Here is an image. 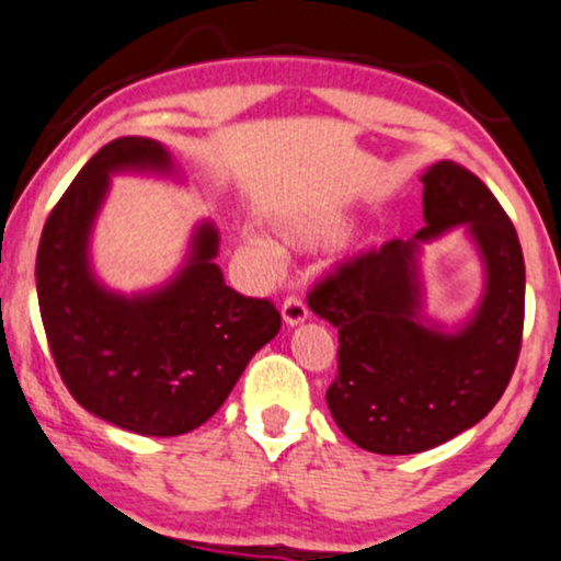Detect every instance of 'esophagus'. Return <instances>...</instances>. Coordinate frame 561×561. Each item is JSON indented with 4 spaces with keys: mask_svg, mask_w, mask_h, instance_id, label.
I'll return each mask as SVG.
<instances>
[{
    "mask_svg": "<svg viewBox=\"0 0 561 561\" xmlns=\"http://www.w3.org/2000/svg\"><path fill=\"white\" fill-rule=\"evenodd\" d=\"M282 318H285L287 325H300L308 321V308L297 295H289L285 305H282Z\"/></svg>",
    "mask_w": 561,
    "mask_h": 561,
    "instance_id": "obj_1",
    "label": "esophagus"
}]
</instances>
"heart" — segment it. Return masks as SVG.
Segmentation results:
<instances>
[{
	"label": "heart",
	"instance_id": "1",
	"mask_svg": "<svg viewBox=\"0 0 561 561\" xmlns=\"http://www.w3.org/2000/svg\"><path fill=\"white\" fill-rule=\"evenodd\" d=\"M352 222L344 215H313V217H293L282 225V236L289 245L297 248H316L339 243Z\"/></svg>",
	"mask_w": 561,
	"mask_h": 561
}]
</instances>
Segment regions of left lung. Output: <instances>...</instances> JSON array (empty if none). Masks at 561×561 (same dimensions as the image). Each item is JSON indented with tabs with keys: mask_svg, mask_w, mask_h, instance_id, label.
<instances>
[{
	"mask_svg": "<svg viewBox=\"0 0 561 561\" xmlns=\"http://www.w3.org/2000/svg\"><path fill=\"white\" fill-rule=\"evenodd\" d=\"M424 228L346 261L308 295L339 331V375L325 391L333 422L363 450L411 456L484 420L513 378L526 313L517 232L477 175L439 160L422 175ZM463 227L485 293L448 330L423 316L421 245Z\"/></svg>",
	"mask_w": 561,
	"mask_h": 561,
	"instance_id": "8db88e82",
	"label": "left lung"
}]
</instances>
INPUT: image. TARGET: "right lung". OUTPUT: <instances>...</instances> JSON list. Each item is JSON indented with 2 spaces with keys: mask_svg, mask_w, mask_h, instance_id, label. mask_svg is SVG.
Masks as SVG:
<instances>
[{
  "mask_svg": "<svg viewBox=\"0 0 561 561\" xmlns=\"http://www.w3.org/2000/svg\"><path fill=\"white\" fill-rule=\"evenodd\" d=\"M175 175L160 141L105 145L64 191L44 225L35 287L54 363L82 409L147 437L196 430L228 399L245 365L279 333L268 300L225 285L219 232L202 219L165 285L124 295L92 272L90 238L111 175Z\"/></svg>",
  "mask_w": 561,
  "mask_h": 561,
  "instance_id": "add662e5",
  "label": "right lung"
}]
</instances>
